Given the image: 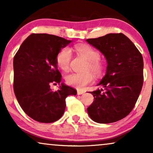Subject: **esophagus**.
<instances>
[{
	"label": "esophagus",
	"instance_id": "34e87169",
	"mask_svg": "<svg viewBox=\"0 0 153 153\" xmlns=\"http://www.w3.org/2000/svg\"><path fill=\"white\" fill-rule=\"evenodd\" d=\"M85 92L83 91H77V94H78V95H82V94H83Z\"/></svg>",
	"mask_w": 153,
	"mask_h": 153
}]
</instances>
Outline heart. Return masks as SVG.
<instances>
[{"mask_svg": "<svg viewBox=\"0 0 153 153\" xmlns=\"http://www.w3.org/2000/svg\"><path fill=\"white\" fill-rule=\"evenodd\" d=\"M76 51L79 54L86 58L89 61L88 70H91L95 74H99L103 70V65L100 61V54L91 46L80 45L76 46ZM72 60V51L70 48L64 47L61 49L56 56V63L60 70L68 72ZM94 76L91 72L72 73L65 77L68 85L77 89H83L85 86L93 83Z\"/></svg>", "mask_w": 153, "mask_h": 153, "instance_id": "b5f03b06", "label": "heart"}]
</instances>
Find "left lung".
Wrapping results in <instances>:
<instances>
[{
    "label": "left lung",
    "mask_w": 153,
    "mask_h": 153,
    "mask_svg": "<svg viewBox=\"0 0 153 153\" xmlns=\"http://www.w3.org/2000/svg\"><path fill=\"white\" fill-rule=\"evenodd\" d=\"M105 56L106 72L98 83L104 89L91 92L94 101L88 114L98 123H111L124 118L134 107L143 83V60L132 42L123 33H109L87 39Z\"/></svg>",
    "instance_id": "1"
}]
</instances>
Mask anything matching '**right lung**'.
I'll use <instances>...</instances> for the list:
<instances>
[{"mask_svg": "<svg viewBox=\"0 0 153 153\" xmlns=\"http://www.w3.org/2000/svg\"><path fill=\"white\" fill-rule=\"evenodd\" d=\"M71 40L46 33H33L20 46L14 57V91L24 111L33 120L50 123L61 118L65 98L76 91L61 83L52 91L51 83L62 80L56 56Z\"/></svg>", "mask_w": 153, "mask_h": 153, "instance_id": "right-lung-1", "label": "right lung"}]
</instances>
